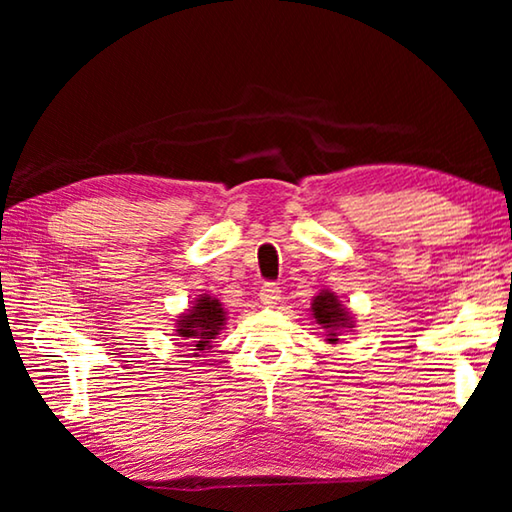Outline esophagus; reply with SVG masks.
Listing matches in <instances>:
<instances>
[{
	"label": "esophagus",
	"mask_w": 512,
	"mask_h": 512,
	"mask_svg": "<svg viewBox=\"0 0 512 512\" xmlns=\"http://www.w3.org/2000/svg\"><path fill=\"white\" fill-rule=\"evenodd\" d=\"M280 296H282V291L273 282H266L262 291H259V300H262V305H266V307H275L277 302H280Z\"/></svg>",
	"instance_id": "obj_1"
}]
</instances>
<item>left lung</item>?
Wrapping results in <instances>:
<instances>
[{"instance_id":"obj_1","label":"left lung","mask_w":512,"mask_h":512,"mask_svg":"<svg viewBox=\"0 0 512 512\" xmlns=\"http://www.w3.org/2000/svg\"><path fill=\"white\" fill-rule=\"evenodd\" d=\"M311 316H314L316 325L325 329L327 343H336L343 329L354 327L352 314L341 305V300L332 291H320L311 302Z\"/></svg>"}]
</instances>
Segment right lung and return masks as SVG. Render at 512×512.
Listing matches in <instances>:
<instances>
[{"label": "right lung", "instance_id": "right-lung-1", "mask_svg": "<svg viewBox=\"0 0 512 512\" xmlns=\"http://www.w3.org/2000/svg\"><path fill=\"white\" fill-rule=\"evenodd\" d=\"M223 325L225 309L221 302L212 296H201L194 300V307L178 316L176 334L187 341L185 345L194 350V357H201V352L212 348V341L219 336Z\"/></svg>", "mask_w": 512, "mask_h": 512}]
</instances>
